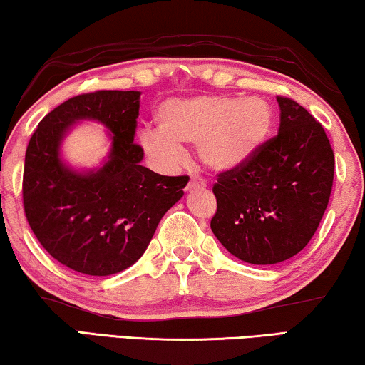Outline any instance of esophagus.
I'll return each instance as SVG.
<instances>
[{"label": "esophagus", "mask_w": 365, "mask_h": 365, "mask_svg": "<svg viewBox=\"0 0 365 365\" xmlns=\"http://www.w3.org/2000/svg\"><path fill=\"white\" fill-rule=\"evenodd\" d=\"M205 187V181L204 179H200L199 176H191L187 182V191H192V189H204Z\"/></svg>", "instance_id": "1"}]
</instances>
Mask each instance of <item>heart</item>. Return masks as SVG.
Instances as JSON below:
<instances>
[{
  "label": "heart",
  "instance_id": "b5f03b06",
  "mask_svg": "<svg viewBox=\"0 0 365 365\" xmlns=\"http://www.w3.org/2000/svg\"><path fill=\"white\" fill-rule=\"evenodd\" d=\"M160 131L145 130L140 143L153 161L171 166L181 146L197 145L200 161L212 171H230L255 155L272 130L273 112L265 100L202 97L168 100L158 110Z\"/></svg>",
  "mask_w": 365,
  "mask_h": 365
}]
</instances>
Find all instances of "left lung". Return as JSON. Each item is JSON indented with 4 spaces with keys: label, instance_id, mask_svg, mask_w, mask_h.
I'll use <instances>...</instances> for the list:
<instances>
[{
    "label": "left lung",
    "instance_id": "8db88e82",
    "mask_svg": "<svg viewBox=\"0 0 365 365\" xmlns=\"http://www.w3.org/2000/svg\"><path fill=\"white\" fill-rule=\"evenodd\" d=\"M278 135L239 168L219 174L210 229L232 255L253 265L288 260L308 245L331 197L334 153L308 110L287 97Z\"/></svg>",
    "mask_w": 365,
    "mask_h": 365
}]
</instances>
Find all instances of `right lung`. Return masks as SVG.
I'll return each mask as SVG.
<instances>
[{
	"label": "right lung",
	"instance_id": "1",
	"mask_svg": "<svg viewBox=\"0 0 365 365\" xmlns=\"http://www.w3.org/2000/svg\"><path fill=\"white\" fill-rule=\"evenodd\" d=\"M140 92L98 91L68 98L41 120L24 158L23 204L41 245L62 265L92 277L123 272L143 255L160 220L184 195L187 176L141 166L133 143ZM93 119L113 133L108 161L77 172L60 158L66 131Z\"/></svg>",
	"mask_w": 365,
	"mask_h": 365
}]
</instances>
